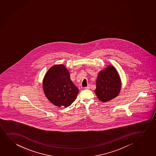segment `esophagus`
Segmentation results:
<instances>
[{"mask_svg":"<svg viewBox=\"0 0 156 156\" xmlns=\"http://www.w3.org/2000/svg\"><path fill=\"white\" fill-rule=\"evenodd\" d=\"M90 88V85H88L87 87H85V89H89Z\"/></svg>","mask_w":156,"mask_h":156,"instance_id":"obj_1","label":"esophagus"}]
</instances>
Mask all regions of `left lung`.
Returning <instances> with one entry per match:
<instances>
[{
    "mask_svg": "<svg viewBox=\"0 0 156 156\" xmlns=\"http://www.w3.org/2000/svg\"><path fill=\"white\" fill-rule=\"evenodd\" d=\"M121 81L116 69L110 65L99 72L96 80V88L94 90L98 98L107 102L119 95Z\"/></svg>",
    "mask_w": 156,
    "mask_h": 156,
    "instance_id": "8db88e82",
    "label": "left lung"
}]
</instances>
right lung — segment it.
Returning a JSON list of instances; mask_svg holds the SVG:
<instances>
[{"mask_svg": "<svg viewBox=\"0 0 156 156\" xmlns=\"http://www.w3.org/2000/svg\"><path fill=\"white\" fill-rule=\"evenodd\" d=\"M43 88L47 98L59 107L70 105L79 91L71 81L68 69L63 65L51 67L44 77Z\"/></svg>", "mask_w": 156, "mask_h": 156, "instance_id": "1", "label": "right lung"}]
</instances>
